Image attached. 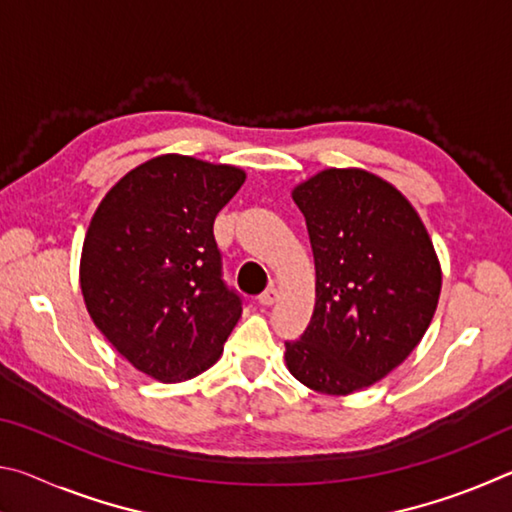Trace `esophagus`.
<instances>
[{
	"label": "esophagus",
	"mask_w": 512,
	"mask_h": 512,
	"mask_svg": "<svg viewBox=\"0 0 512 512\" xmlns=\"http://www.w3.org/2000/svg\"><path fill=\"white\" fill-rule=\"evenodd\" d=\"M259 300V305H262V307H271V305H275V300H277V289H266L264 293H262V296H259L257 298Z\"/></svg>",
	"instance_id": "34e87169"
}]
</instances>
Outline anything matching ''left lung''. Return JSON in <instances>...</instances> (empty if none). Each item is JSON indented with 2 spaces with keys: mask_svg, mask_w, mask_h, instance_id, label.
Masks as SVG:
<instances>
[{
  "mask_svg": "<svg viewBox=\"0 0 512 512\" xmlns=\"http://www.w3.org/2000/svg\"><path fill=\"white\" fill-rule=\"evenodd\" d=\"M316 264V307L287 341L311 391L350 395L409 357L438 307L440 264L413 205L375 173L325 169L293 189Z\"/></svg>",
  "mask_w": 512,
  "mask_h": 512,
  "instance_id": "1",
  "label": "left lung"
}]
</instances>
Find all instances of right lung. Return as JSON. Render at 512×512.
Segmentation results:
<instances>
[{
	"instance_id": "right-lung-1",
	"label": "right lung",
	"mask_w": 512,
	"mask_h": 512,
	"mask_svg": "<svg viewBox=\"0 0 512 512\" xmlns=\"http://www.w3.org/2000/svg\"><path fill=\"white\" fill-rule=\"evenodd\" d=\"M246 173L189 155L128 171L94 212L81 291L94 325L137 370L164 384L201 375L241 316L223 282L214 219Z\"/></svg>"
}]
</instances>
